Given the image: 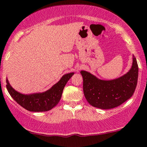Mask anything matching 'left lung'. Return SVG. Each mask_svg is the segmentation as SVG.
I'll list each match as a JSON object with an SVG mask.
<instances>
[{
  "label": "left lung",
  "mask_w": 147,
  "mask_h": 147,
  "mask_svg": "<svg viewBox=\"0 0 147 147\" xmlns=\"http://www.w3.org/2000/svg\"><path fill=\"white\" fill-rule=\"evenodd\" d=\"M132 59L129 71L113 80H102L90 72L80 71L83 78L84 95L91 106L110 109L120 106L131 97L138 78V66L134 55Z\"/></svg>",
  "instance_id": "obj_1"
}]
</instances>
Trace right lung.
I'll list each match as a JSON object with an SVG mask.
<instances>
[{
    "mask_svg": "<svg viewBox=\"0 0 147 147\" xmlns=\"http://www.w3.org/2000/svg\"><path fill=\"white\" fill-rule=\"evenodd\" d=\"M74 74V72L65 74L57 83L42 93L21 94L11 87L7 78H6V87L12 98L25 109L34 112L47 111L58 104L64 88Z\"/></svg>",
    "mask_w": 147,
    "mask_h": 147,
    "instance_id": "right-lung-1",
    "label": "right lung"
}]
</instances>
